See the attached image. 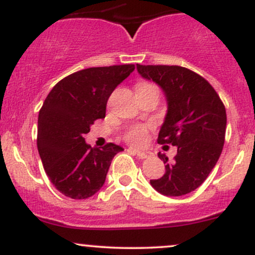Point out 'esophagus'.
<instances>
[{
    "mask_svg": "<svg viewBox=\"0 0 255 255\" xmlns=\"http://www.w3.org/2000/svg\"><path fill=\"white\" fill-rule=\"evenodd\" d=\"M130 151H133L134 153L140 158V159H146V158H150L152 156V152L150 151H135V150H131V148Z\"/></svg>",
    "mask_w": 255,
    "mask_h": 255,
    "instance_id": "esophagus-1",
    "label": "esophagus"
}]
</instances>
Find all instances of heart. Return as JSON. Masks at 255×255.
Instances as JSON below:
<instances>
[{
  "mask_svg": "<svg viewBox=\"0 0 255 255\" xmlns=\"http://www.w3.org/2000/svg\"><path fill=\"white\" fill-rule=\"evenodd\" d=\"M144 85H150V84H142ZM146 137H147V129L144 126H135L131 129H129L126 134V140L131 145H142L146 141Z\"/></svg>",
  "mask_w": 255,
  "mask_h": 255,
  "instance_id": "heart-1",
  "label": "heart"
}]
</instances>
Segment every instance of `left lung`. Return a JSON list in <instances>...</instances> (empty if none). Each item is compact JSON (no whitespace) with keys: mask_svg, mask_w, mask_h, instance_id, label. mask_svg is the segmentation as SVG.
<instances>
[{"mask_svg":"<svg viewBox=\"0 0 255 255\" xmlns=\"http://www.w3.org/2000/svg\"><path fill=\"white\" fill-rule=\"evenodd\" d=\"M136 69L162 89L168 104L158 144L177 147L172 160L158 153L165 174L151 180V186L166 197L188 194L206 180L223 150L224 104L209 81L184 67L136 64Z\"/></svg>","mask_w":255,"mask_h":255,"instance_id":"1","label":"left lung"}]
</instances>
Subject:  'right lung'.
<instances>
[{"instance_id": "add662e5", "label": "right lung", "mask_w": 255, "mask_h": 255, "mask_svg": "<svg viewBox=\"0 0 255 255\" xmlns=\"http://www.w3.org/2000/svg\"><path fill=\"white\" fill-rule=\"evenodd\" d=\"M134 64L93 67L68 75L55 85L38 115L37 147L44 170L58 192L87 199L103 187L113 158L124 151L107 144L91 147L85 134L105 118L113 91L134 71Z\"/></svg>"}]
</instances>
